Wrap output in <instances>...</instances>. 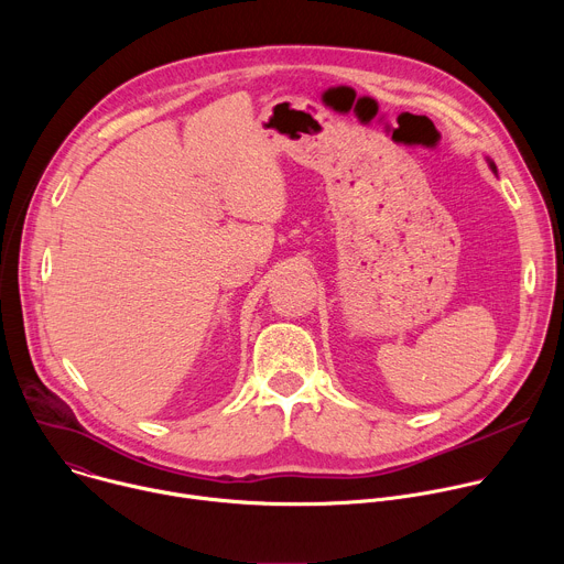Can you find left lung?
I'll list each match as a JSON object with an SVG mask.
<instances>
[{"instance_id": "obj_1", "label": "left lung", "mask_w": 564, "mask_h": 564, "mask_svg": "<svg viewBox=\"0 0 564 564\" xmlns=\"http://www.w3.org/2000/svg\"><path fill=\"white\" fill-rule=\"evenodd\" d=\"M491 170H496V165H494V163H491Z\"/></svg>"}]
</instances>
